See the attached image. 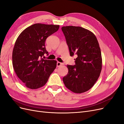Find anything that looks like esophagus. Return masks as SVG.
<instances>
[{
  "instance_id": "obj_1",
  "label": "esophagus",
  "mask_w": 124,
  "mask_h": 124,
  "mask_svg": "<svg viewBox=\"0 0 124 124\" xmlns=\"http://www.w3.org/2000/svg\"><path fill=\"white\" fill-rule=\"evenodd\" d=\"M63 64L62 63V62H57V67H60V66H62V65H63Z\"/></svg>"
}]
</instances>
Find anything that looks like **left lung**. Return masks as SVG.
Returning a JSON list of instances; mask_svg holds the SVG:
<instances>
[{"mask_svg": "<svg viewBox=\"0 0 124 124\" xmlns=\"http://www.w3.org/2000/svg\"><path fill=\"white\" fill-rule=\"evenodd\" d=\"M70 55L77 56L76 64L67 65L68 73L62 78L66 87L73 93L87 92L95 84L102 69V57L95 35L83 27L63 26Z\"/></svg>", "mask_w": 124, "mask_h": 124, "instance_id": "8db88e82", "label": "left lung"}]
</instances>
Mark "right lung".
<instances>
[{
    "label": "right lung",
    "mask_w": 124,
    "mask_h": 124,
    "mask_svg": "<svg viewBox=\"0 0 124 124\" xmlns=\"http://www.w3.org/2000/svg\"><path fill=\"white\" fill-rule=\"evenodd\" d=\"M59 27V25L35 24L17 37L12 52V64L17 77L27 87L35 89L42 87L56 68V61L42 57L48 53L45 47L46 38Z\"/></svg>",
    "instance_id": "1"
}]
</instances>
